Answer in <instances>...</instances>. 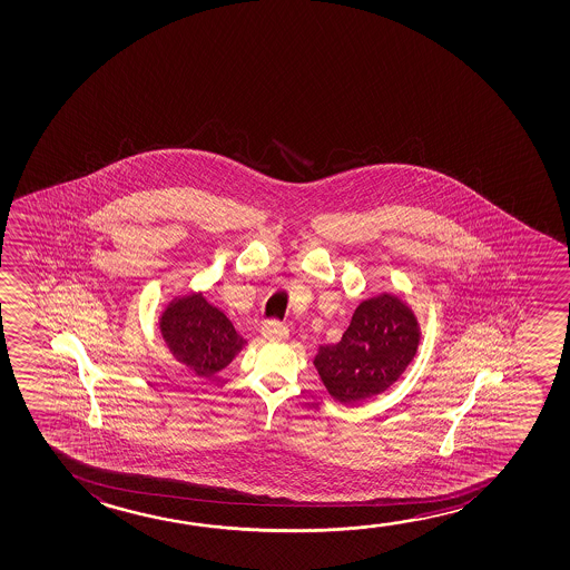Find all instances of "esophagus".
Masks as SVG:
<instances>
[{
  "instance_id": "esophagus-1",
  "label": "esophagus",
  "mask_w": 570,
  "mask_h": 570,
  "mask_svg": "<svg viewBox=\"0 0 570 570\" xmlns=\"http://www.w3.org/2000/svg\"><path fill=\"white\" fill-rule=\"evenodd\" d=\"M262 336H264L265 341L269 342L285 341L289 336V328L285 324L272 321V323H265L262 326Z\"/></svg>"
}]
</instances>
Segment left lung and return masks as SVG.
Returning a JSON list of instances; mask_svg holds the SVG:
<instances>
[{
    "label": "left lung",
    "mask_w": 570,
    "mask_h": 570,
    "mask_svg": "<svg viewBox=\"0 0 570 570\" xmlns=\"http://www.w3.org/2000/svg\"><path fill=\"white\" fill-rule=\"evenodd\" d=\"M419 342L415 313L400 297L383 293L357 305L341 342L318 348L316 372L334 400L356 405L400 380Z\"/></svg>",
    "instance_id": "left-lung-1"
}]
</instances>
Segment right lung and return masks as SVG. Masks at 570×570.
Returning <instances> with one entry per match:
<instances>
[{"instance_id": "right-lung-1", "label": "right lung", "mask_w": 570, "mask_h": 570, "mask_svg": "<svg viewBox=\"0 0 570 570\" xmlns=\"http://www.w3.org/2000/svg\"><path fill=\"white\" fill-rule=\"evenodd\" d=\"M159 331L170 354L206 377L224 370L246 346L228 316L203 293L173 298L159 316Z\"/></svg>"}]
</instances>
